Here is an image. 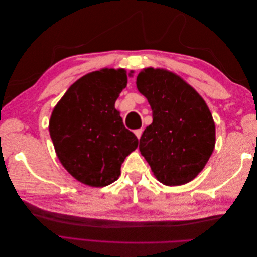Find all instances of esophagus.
Here are the masks:
<instances>
[{"instance_id": "34e87169", "label": "esophagus", "mask_w": 257, "mask_h": 257, "mask_svg": "<svg viewBox=\"0 0 257 257\" xmlns=\"http://www.w3.org/2000/svg\"><path fill=\"white\" fill-rule=\"evenodd\" d=\"M142 134H143V130H142V128H139V130H136V131H135V135L137 136L138 139H141Z\"/></svg>"}]
</instances>
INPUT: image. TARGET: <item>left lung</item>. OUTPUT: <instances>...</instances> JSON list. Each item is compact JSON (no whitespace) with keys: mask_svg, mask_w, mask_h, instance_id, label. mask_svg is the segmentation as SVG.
<instances>
[{"mask_svg":"<svg viewBox=\"0 0 257 257\" xmlns=\"http://www.w3.org/2000/svg\"><path fill=\"white\" fill-rule=\"evenodd\" d=\"M136 85L153 118L139 139L142 155L161 183L176 186L192 181L215 145L214 121L204 98L181 77L163 68L143 69Z\"/></svg>","mask_w":257,"mask_h":257,"instance_id":"8db88e82","label":"left lung"}]
</instances>
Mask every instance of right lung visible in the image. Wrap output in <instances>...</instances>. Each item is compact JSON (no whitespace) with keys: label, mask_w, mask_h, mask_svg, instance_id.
<instances>
[{"label":"right lung","mask_w":257,"mask_h":257,"mask_svg":"<svg viewBox=\"0 0 257 257\" xmlns=\"http://www.w3.org/2000/svg\"><path fill=\"white\" fill-rule=\"evenodd\" d=\"M126 83L123 68L89 73L74 82L53 108L49 133L57 157L83 184L103 188L114 182L122 163L138 146L114 108Z\"/></svg>","instance_id":"right-lung-1"}]
</instances>
